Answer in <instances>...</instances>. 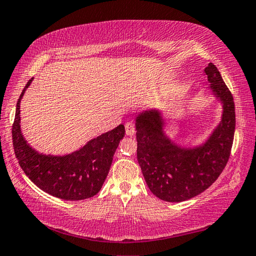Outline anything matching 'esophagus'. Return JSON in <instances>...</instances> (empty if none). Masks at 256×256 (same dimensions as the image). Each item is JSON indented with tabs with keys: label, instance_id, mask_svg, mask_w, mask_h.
I'll return each mask as SVG.
<instances>
[{
	"label": "esophagus",
	"instance_id": "1",
	"mask_svg": "<svg viewBox=\"0 0 256 256\" xmlns=\"http://www.w3.org/2000/svg\"><path fill=\"white\" fill-rule=\"evenodd\" d=\"M125 133H126V136H131L134 133H136V126H134L133 123L128 122L126 124H125Z\"/></svg>",
	"mask_w": 256,
	"mask_h": 256
}]
</instances>
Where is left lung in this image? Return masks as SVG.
I'll list each match as a JSON object with an SVG mask.
<instances>
[{"mask_svg":"<svg viewBox=\"0 0 256 256\" xmlns=\"http://www.w3.org/2000/svg\"><path fill=\"white\" fill-rule=\"evenodd\" d=\"M212 94L222 104L220 123L202 146L184 148L164 131V120L156 110L136 116L138 162L148 189L164 202L188 200L210 187L230 159L235 132L233 95L215 64L205 68Z\"/></svg>","mask_w":256,"mask_h":256,"instance_id":"obj_1","label":"left lung"}]
</instances>
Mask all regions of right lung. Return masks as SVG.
Instances as JSON below:
<instances>
[{
    "instance_id": "obj_1",
    "label": "right lung",
    "mask_w": 256,
    "mask_h": 256,
    "mask_svg": "<svg viewBox=\"0 0 256 256\" xmlns=\"http://www.w3.org/2000/svg\"><path fill=\"white\" fill-rule=\"evenodd\" d=\"M34 78L26 82L16 103L12 140L18 164L36 187L64 200H82L95 196L103 186L124 125L87 142L80 150L66 156L42 154L30 146L20 126V102Z\"/></svg>"
}]
</instances>
